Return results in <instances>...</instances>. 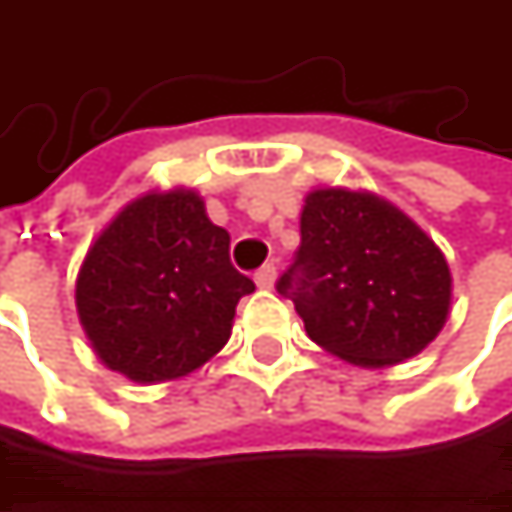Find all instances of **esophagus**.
<instances>
[{"label": "esophagus", "instance_id": "34e87169", "mask_svg": "<svg viewBox=\"0 0 512 512\" xmlns=\"http://www.w3.org/2000/svg\"><path fill=\"white\" fill-rule=\"evenodd\" d=\"M275 275H278V269H275V263H263L260 269L255 272V281L257 287H263V290H269L272 284H275Z\"/></svg>", "mask_w": 512, "mask_h": 512}]
</instances>
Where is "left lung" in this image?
<instances>
[{
  "label": "left lung",
  "instance_id": "1",
  "mask_svg": "<svg viewBox=\"0 0 512 512\" xmlns=\"http://www.w3.org/2000/svg\"><path fill=\"white\" fill-rule=\"evenodd\" d=\"M302 243L275 290L305 332L364 367L418 356L445 326L451 269L397 207L347 189H317L302 207Z\"/></svg>",
  "mask_w": 512,
  "mask_h": 512
}]
</instances>
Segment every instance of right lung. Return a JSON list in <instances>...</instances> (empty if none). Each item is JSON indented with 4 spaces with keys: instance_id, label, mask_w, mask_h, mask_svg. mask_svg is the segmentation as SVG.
Instances as JSON below:
<instances>
[{
    "instance_id": "right-lung-1",
    "label": "right lung",
    "mask_w": 512,
    "mask_h": 512,
    "mask_svg": "<svg viewBox=\"0 0 512 512\" xmlns=\"http://www.w3.org/2000/svg\"><path fill=\"white\" fill-rule=\"evenodd\" d=\"M231 237L195 192L145 195L97 237L76 278L79 320L94 353L133 382L192 373L231 338L255 281L234 269Z\"/></svg>"
}]
</instances>
